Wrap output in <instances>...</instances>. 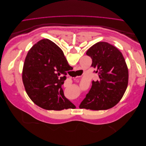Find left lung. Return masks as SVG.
Here are the masks:
<instances>
[{"label":"left lung","instance_id":"left-lung-1","mask_svg":"<svg viewBox=\"0 0 146 146\" xmlns=\"http://www.w3.org/2000/svg\"><path fill=\"white\" fill-rule=\"evenodd\" d=\"M86 55L92 59V67L99 79L92 86L79 107L92 110L111 108L121 100L127 88L129 70L122 53L106 42L91 47Z\"/></svg>","mask_w":146,"mask_h":146}]
</instances>
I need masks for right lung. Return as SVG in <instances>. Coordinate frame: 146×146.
Returning a JSON list of instances; mask_svg holds the SVG:
<instances>
[{
    "label": "right lung",
    "mask_w": 146,
    "mask_h": 146,
    "mask_svg": "<svg viewBox=\"0 0 146 146\" xmlns=\"http://www.w3.org/2000/svg\"><path fill=\"white\" fill-rule=\"evenodd\" d=\"M69 66L63 52L54 42L44 39L34 44L26 56L23 70V83L30 99L48 110L76 107L61 88Z\"/></svg>",
    "instance_id": "obj_1"
}]
</instances>
